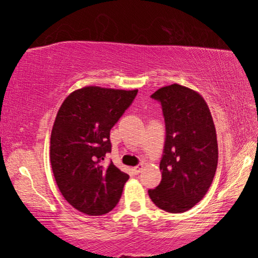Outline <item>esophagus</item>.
<instances>
[{
  "label": "esophagus",
  "mask_w": 258,
  "mask_h": 258,
  "mask_svg": "<svg viewBox=\"0 0 258 258\" xmlns=\"http://www.w3.org/2000/svg\"><path fill=\"white\" fill-rule=\"evenodd\" d=\"M143 167H145V165H143V164H140V165H138V166H137V167H134L133 171H134V173H135V174H139V173H141V172H142Z\"/></svg>",
  "instance_id": "obj_1"
}]
</instances>
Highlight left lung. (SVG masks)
<instances>
[{
	"label": "left lung",
	"instance_id": "1",
	"mask_svg": "<svg viewBox=\"0 0 258 258\" xmlns=\"http://www.w3.org/2000/svg\"><path fill=\"white\" fill-rule=\"evenodd\" d=\"M163 107L166 124L161 181L148 191L157 207L184 213L202 200L215 175L218 148L211 110L197 91L180 84L151 95Z\"/></svg>",
	"mask_w": 258,
	"mask_h": 258
}]
</instances>
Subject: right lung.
Segmentation results:
<instances>
[{
	"instance_id": "right-lung-1",
	"label": "right lung",
	"mask_w": 258,
	"mask_h": 258,
	"mask_svg": "<svg viewBox=\"0 0 258 258\" xmlns=\"http://www.w3.org/2000/svg\"><path fill=\"white\" fill-rule=\"evenodd\" d=\"M138 90L84 86L59 108L50 140L52 172L61 195L86 215L99 216L118 204L128 174L102 164L111 150L110 130Z\"/></svg>"
}]
</instances>
